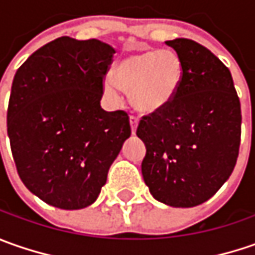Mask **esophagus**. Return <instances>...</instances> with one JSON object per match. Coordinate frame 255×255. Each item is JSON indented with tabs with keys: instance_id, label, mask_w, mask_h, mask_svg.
Masks as SVG:
<instances>
[{
	"instance_id": "esophagus-1",
	"label": "esophagus",
	"mask_w": 255,
	"mask_h": 255,
	"mask_svg": "<svg viewBox=\"0 0 255 255\" xmlns=\"http://www.w3.org/2000/svg\"><path fill=\"white\" fill-rule=\"evenodd\" d=\"M137 118H134V116H130V128H132V133L134 134L136 133V128H137Z\"/></svg>"
}]
</instances>
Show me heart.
Wrapping results in <instances>:
<instances>
[{
    "label": "heart",
    "mask_w": 255,
    "mask_h": 255,
    "mask_svg": "<svg viewBox=\"0 0 255 255\" xmlns=\"http://www.w3.org/2000/svg\"><path fill=\"white\" fill-rule=\"evenodd\" d=\"M184 64L170 49H149L126 55L113 68V79H103V89L116 96V85L130 92L136 111L152 115L167 108L180 89Z\"/></svg>",
    "instance_id": "b5f03b06"
}]
</instances>
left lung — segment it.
Here are the masks:
<instances>
[{
    "instance_id": "obj_1",
    "label": "left lung",
    "mask_w": 255,
    "mask_h": 255,
    "mask_svg": "<svg viewBox=\"0 0 255 255\" xmlns=\"http://www.w3.org/2000/svg\"><path fill=\"white\" fill-rule=\"evenodd\" d=\"M184 64L174 101L143 116L136 134L146 146L143 180L150 194L171 207L207 201L227 181L237 162L240 101L230 71L191 39L166 41Z\"/></svg>"
}]
</instances>
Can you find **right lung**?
<instances>
[{"instance_id":"add662e5","label":"right lung","mask_w":255,"mask_h":255,"mask_svg":"<svg viewBox=\"0 0 255 255\" xmlns=\"http://www.w3.org/2000/svg\"><path fill=\"white\" fill-rule=\"evenodd\" d=\"M115 52L99 39L62 36L14 76L6 128L15 166L26 189L54 207L91 206L130 136L128 113L101 106Z\"/></svg>"}]
</instances>
